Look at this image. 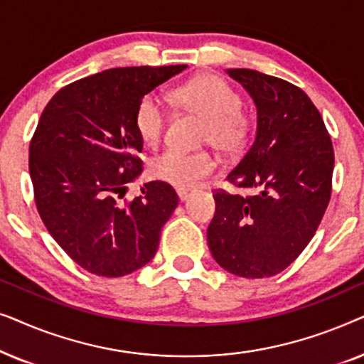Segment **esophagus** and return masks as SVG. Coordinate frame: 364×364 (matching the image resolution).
Instances as JSON below:
<instances>
[{
	"mask_svg": "<svg viewBox=\"0 0 364 364\" xmlns=\"http://www.w3.org/2000/svg\"><path fill=\"white\" fill-rule=\"evenodd\" d=\"M177 196L181 198V202H186L188 197H191V192L188 191H177Z\"/></svg>",
	"mask_w": 364,
	"mask_h": 364,
	"instance_id": "34e87169",
	"label": "esophagus"
}]
</instances>
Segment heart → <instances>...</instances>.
<instances>
[{"label": "heart", "mask_w": 364, "mask_h": 364, "mask_svg": "<svg viewBox=\"0 0 364 364\" xmlns=\"http://www.w3.org/2000/svg\"><path fill=\"white\" fill-rule=\"evenodd\" d=\"M183 111L205 121L203 142L212 144L223 154H238L248 146L253 131V119L242 111V97L225 79L205 74L192 79L173 92ZM166 107L156 92H149L137 102L134 126L146 146H157L166 131ZM156 181L192 191L217 171V159L210 152H181L168 149L154 157L149 166Z\"/></svg>", "instance_id": "b5f03b06"}]
</instances>
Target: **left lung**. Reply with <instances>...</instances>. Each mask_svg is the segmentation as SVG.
I'll return each instance as SVG.
<instances>
[{
	"label": "left lung",
	"instance_id": "left-lung-1",
	"mask_svg": "<svg viewBox=\"0 0 364 364\" xmlns=\"http://www.w3.org/2000/svg\"><path fill=\"white\" fill-rule=\"evenodd\" d=\"M257 106V134L227 176L255 196L217 191L207 230L212 257L243 278L285 270L315 235L331 197V137L311 99L295 84L253 71L227 69Z\"/></svg>",
	"mask_w": 364,
	"mask_h": 364
}]
</instances>
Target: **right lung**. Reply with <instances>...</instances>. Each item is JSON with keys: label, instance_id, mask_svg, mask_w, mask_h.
Returning <instances> with one entry per match:
<instances>
[{"label": "right lung", "instance_id": "add662e5", "mask_svg": "<svg viewBox=\"0 0 364 364\" xmlns=\"http://www.w3.org/2000/svg\"><path fill=\"white\" fill-rule=\"evenodd\" d=\"M187 66L116 68L54 94L29 144V176L39 217L58 245L84 270L124 277L156 255L178 197L168 183H144V142L134 126L137 102Z\"/></svg>", "mask_w": 364, "mask_h": 364}]
</instances>
